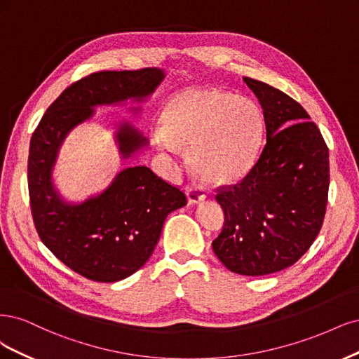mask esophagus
<instances>
[{"label": "esophagus", "mask_w": 359, "mask_h": 359, "mask_svg": "<svg viewBox=\"0 0 359 359\" xmlns=\"http://www.w3.org/2000/svg\"><path fill=\"white\" fill-rule=\"evenodd\" d=\"M184 192H187L189 204H198V203L204 201V198H205L204 189L200 188V187H194V184H192V187L184 188Z\"/></svg>", "instance_id": "34e87169"}]
</instances>
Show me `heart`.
Wrapping results in <instances>:
<instances>
[{
    "mask_svg": "<svg viewBox=\"0 0 359 359\" xmlns=\"http://www.w3.org/2000/svg\"><path fill=\"white\" fill-rule=\"evenodd\" d=\"M167 155L189 147L198 175L216 184L245 179L258 163L264 144V114L257 101L221 89H184L172 95L155 131Z\"/></svg>",
    "mask_w": 359,
    "mask_h": 359,
    "instance_id": "heart-1",
    "label": "heart"
}]
</instances>
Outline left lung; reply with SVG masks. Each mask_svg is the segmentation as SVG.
I'll use <instances>...</instances> for the list:
<instances>
[{"mask_svg":"<svg viewBox=\"0 0 359 359\" xmlns=\"http://www.w3.org/2000/svg\"><path fill=\"white\" fill-rule=\"evenodd\" d=\"M264 113L267 142L249 175L216 195L225 213L213 252L231 271L265 276L291 267L319 234L330 187L328 147L285 92L243 77Z\"/></svg>","mask_w":359,"mask_h":359,"instance_id":"1","label":"left lung"}]
</instances>
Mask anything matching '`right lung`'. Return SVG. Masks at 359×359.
I'll list each match as a JSON object with an SVG mask.
<instances>
[{"label": "right lung", "instance_id": "add662e5", "mask_svg": "<svg viewBox=\"0 0 359 359\" xmlns=\"http://www.w3.org/2000/svg\"><path fill=\"white\" fill-rule=\"evenodd\" d=\"M163 68L100 72L67 88L31 137L28 188L34 224L53 255L94 282H119L142 269L159 240L165 217L187 205L184 194L144 167L121 170L107 188L82 201L67 200L53 182L60 150L74 128L95 119V107H126L133 116L164 82ZM133 102L134 107H128ZM121 159L149 149L130 121L113 123Z\"/></svg>", "mask_w": 359, "mask_h": 359}]
</instances>
